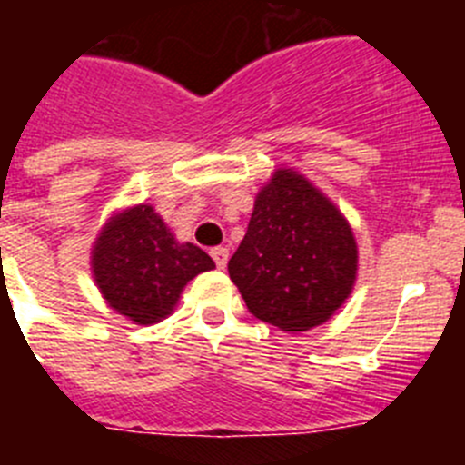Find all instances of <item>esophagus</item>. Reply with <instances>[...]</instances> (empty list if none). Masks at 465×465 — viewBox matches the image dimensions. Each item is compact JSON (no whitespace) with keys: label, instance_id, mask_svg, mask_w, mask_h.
I'll return each mask as SVG.
<instances>
[{"label":"esophagus","instance_id":"esophagus-1","mask_svg":"<svg viewBox=\"0 0 465 465\" xmlns=\"http://www.w3.org/2000/svg\"><path fill=\"white\" fill-rule=\"evenodd\" d=\"M212 258H213V262H216V268L225 270V265H228L230 252H228V249H223V246H216V249H212Z\"/></svg>","mask_w":465,"mask_h":465}]
</instances>
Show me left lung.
<instances>
[{
  "label": "left lung",
  "instance_id": "1",
  "mask_svg": "<svg viewBox=\"0 0 465 465\" xmlns=\"http://www.w3.org/2000/svg\"><path fill=\"white\" fill-rule=\"evenodd\" d=\"M228 272L256 319L302 332L347 302L359 274V244L326 193L293 167H279L258 191Z\"/></svg>",
  "mask_w": 465,
  "mask_h": 465
}]
</instances>
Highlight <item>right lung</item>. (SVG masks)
<instances>
[{
    "label": "right lung",
    "instance_id": "right-lung-1",
    "mask_svg": "<svg viewBox=\"0 0 465 465\" xmlns=\"http://www.w3.org/2000/svg\"><path fill=\"white\" fill-rule=\"evenodd\" d=\"M213 268L200 246L176 240L146 203L111 213L90 252V272L104 302L137 326L167 319L186 283Z\"/></svg>",
    "mask_w": 465,
    "mask_h": 465
}]
</instances>
